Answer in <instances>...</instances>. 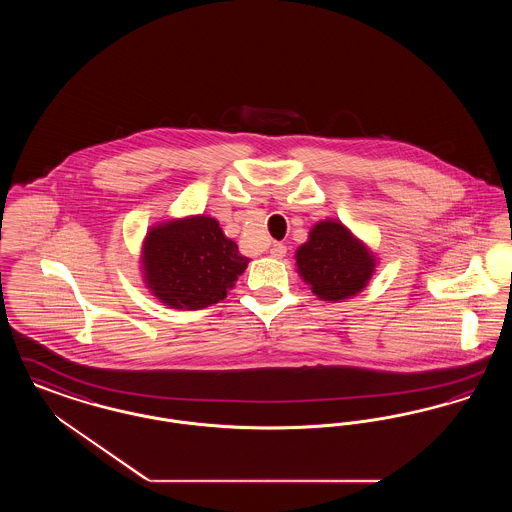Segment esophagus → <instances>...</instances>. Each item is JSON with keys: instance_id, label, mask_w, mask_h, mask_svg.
<instances>
[{"instance_id": "34e87169", "label": "esophagus", "mask_w": 512, "mask_h": 512, "mask_svg": "<svg viewBox=\"0 0 512 512\" xmlns=\"http://www.w3.org/2000/svg\"><path fill=\"white\" fill-rule=\"evenodd\" d=\"M270 257H274V259H282V257H286V245H272V247H270Z\"/></svg>"}]
</instances>
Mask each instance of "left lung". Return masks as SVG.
<instances>
[{"mask_svg":"<svg viewBox=\"0 0 512 512\" xmlns=\"http://www.w3.org/2000/svg\"><path fill=\"white\" fill-rule=\"evenodd\" d=\"M297 274L322 301L341 303L365 290L378 257L343 222L318 220L295 251Z\"/></svg>","mask_w":512,"mask_h":512,"instance_id":"1","label":"left lung"}]
</instances>
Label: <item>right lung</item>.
Returning <instances> with one entry per match:
<instances>
[{"label": "right lung", "instance_id": "add662e5", "mask_svg": "<svg viewBox=\"0 0 512 512\" xmlns=\"http://www.w3.org/2000/svg\"><path fill=\"white\" fill-rule=\"evenodd\" d=\"M249 259L209 215L159 220L147 230L140 265L147 290L163 305L197 311L222 301Z\"/></svg>", "mask_w": 512, "mask_h": 512}]
</instances>
